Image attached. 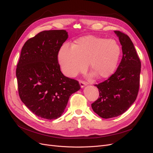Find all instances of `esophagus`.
I'll return each mask as SVG.
<instances>
[{"instance_id": "34e87169", "label": "esophagus", "mask_w": 153, "mask_h": 153, "mask_svg": "<svg viewBox=\"0 0 153 153\" xmlns=\"http://www.w3.org/2000/svg\"><path fill=\"white\" fill-rule=\"evenodd\" d=\"M79 84H80L81 87H84L85 85H87V84H86L85 82H84V81H82V80H80V81H79Z\"/></svg>"}]
</instances>
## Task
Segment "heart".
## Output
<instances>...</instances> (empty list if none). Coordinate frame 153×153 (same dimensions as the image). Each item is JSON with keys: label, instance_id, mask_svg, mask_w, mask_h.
Returning <instances> with one entry per match:
<instances>
[{"label": "heart", "instance_id": "b5f03b06", "mask_svg": "<svg viewBox=\"0 0 153 153\" xmlns=\"http://www.w3.org/2000/svg\"><path fill=\"white\" fill-rule=\"evenodd\" d=\"M121 48L116 41L93 36L78 39L71 47L62 45L58 61L64 75L73 77L88 68L98 78L109 76L117 66Z\"/></svg>", "mask_w": 153, "mask_h": 153}]
</instances>
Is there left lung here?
Listing matches in <instances>:
<instances>
[{
	"label": "left lung",
	"instance_id": "left-lung-1",
	"mask_svg": "<svg viewBox=\"0 0 153 153\" xmlns=\"http://www.w3.org/2000/svg\"><path fill=\"white\" fill-rule=\"evenodd\" d=\"M122 45L123 57L116 71L108 79L95 84L99 97L91 106L103 119L119 116L135 102L140 86L141 62L129 37L115 30Z\"/></svg>",
	"mask_w": 153,
	"mask_h": 153
}]
</instances>
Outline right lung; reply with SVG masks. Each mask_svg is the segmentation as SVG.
I'll return each mask as SVG.
<instances>
[{"instance_id":"obj_1","label":"right lung","mask_w":153,"mask_h":153,"mask_svg":"<svg viewBox=\"0 0 153 153\" xmlns=\"http://www.w3.org/2000/svg\"><path fill=\"white\" fill-rule=\"evenodd\" d=\"M64 30L40 32L23 46L16 75L23 103L37 116L61 117L70 96L80 89L78 82L64 76L58 54L68 39Z\"/></svg>"}]
</instances>
